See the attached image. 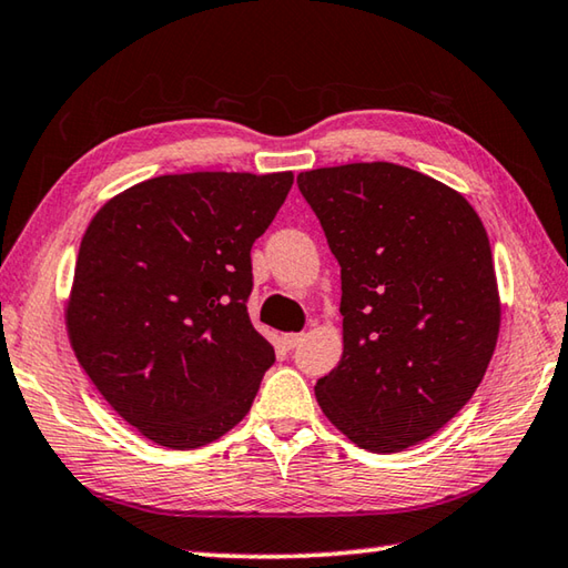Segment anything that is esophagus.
Here are the masks:
<instances>
[{"instance_id": "1", "label": "esophagus", "mask_w": 568, "mask_h": 568, "mask_svg": "<svg viewBox=\"0 0 568 568\" xmlns=\"http://www.w3.org/2000/svg\"><path fill=\"white\" fill-rule=\"evenodd\" d=\"M300 342H303V335H300V332H293V335H283V344H285V349H295Z\"/></svg>"}]
</instances>
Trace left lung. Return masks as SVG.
<instances>
[{"mask_svg":"<svg viewBox=\"0 0 568 568\" xmlns=\"http://www.w3.org/2000/svg\"><path fill=\"white\" fill-rule=\"evenodd\" d=\"M342 268L339 364L315 396L359 448L398 453L470 402L499 335L493 248L468 199L394 162L297 174Z\"/></svg>","mask_w":568,"mask_h":568,"instance_id":"obj_1","label":"left lung"}]
</instances>
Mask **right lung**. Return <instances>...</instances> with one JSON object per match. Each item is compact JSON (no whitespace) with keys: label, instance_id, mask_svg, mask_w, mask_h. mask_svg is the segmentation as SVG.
I'll use <instances>...</instances> for the list:
<instances>
[{"label":"right lung","instance_id":"right-lung-1","mask_svg":"<svg viewBox=\"0 0 568 568\" xmlns=\"http://www.w3.org/2000/svg\"><path fill=\"white\" fill-rule=\"evenodd\" d=\"M293 172H189L100 206L78 251L65 327L115 414L172 450L202 448L248 414L271 342L248 317L251 246Z\"/></svg>","mask_w":568,"mask_h":568}]
</instances>
